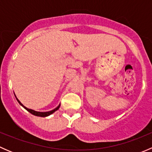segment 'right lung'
<instances>
[{
    "mask_svg": "<svg viewBox=\"0 0 152 152\" xmlns=\"http://www.w3.org/2000/svg\"><path fill=\"white\" fill-rule=\"evenodd\" d=\"M15 97H16V96H15ZM16 99H17V101H18V103H19L22 106V107H23V108H25L26 110H27V111L29 112V113H30L31 114L34 115L39 116V117H47V116H48V115H50L53 114V113H54L55 111H56V110H57L59 108V107H60V104H59L57 107H56V108H55V109H53V110H50V111H48V112H37V111H35V110H31V109H28V108H27V107H26L23 104L21 103V102H20V101L18 100V99H17V97H16Z\"/></svg>",
    "mask_w": 152,
    "mask_h": 152,
    "instance_id": "obj_1",
    "label": "right lung"
}]
</instances>
